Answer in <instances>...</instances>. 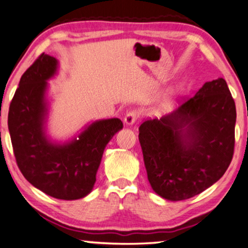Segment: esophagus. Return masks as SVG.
<instances>
[{
    "label": "esophagus",
    "mask_w": 248,
    "mask_h": 248,
    "mask_svg": "<svg viewBox=\"0 0 248 248\" xmlns=\"http://www.w3.org/2000/svg\"><path fill=\"white\" fill-rule=\"evenodd\" d=\"M139 117H140L139 112H136V110H130V112L126 113V115L124 117V124H126L130 126V125L135 123V121L138 120Z\"/></svg>",
    "instance_id": "obj_1"
}]
</instances>
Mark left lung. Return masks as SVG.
Masks as SVG:
<instances>
[{
    "label": "left lung",
    "instance_id": "left-lung-1",
    "mask_svg": "<svg viewBox=\"0 0 248 248\" xmlns=\"http://www.w3.org/2000/svg\"><path fill=\"white\" fill-rule=\"evenodd\" d=\"M235 123V102L224 78L204 82L169 115L142 123L139 140L154 192L179 202L219 180L234 154Z\"/></svg>",
    "mask_w": 248,
    "mask_h": 248
}]
</instances>
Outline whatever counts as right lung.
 Masks as SVG:
<instances>
[{
	"instance_id": "add662e5",
	"label": "right lung",
	"mask_w": 248,
	"mask_h": 248,
	"mask_svg": "<svg viewBox=\"0 0 248 248\" xmlns=\"http://www.w3.org/2000/svg\"><path fill=\"white\" fill-rule=\"evenodd\" d=\"M58 64L55 57L42 53L22 75L11 102L8 125L24 178L53 198L76 200L93 190L104 150L123 123L120 118L95 121L70 141H51L46 133L49 112L46 95Z\"/></svg>"
}]
</instances>
